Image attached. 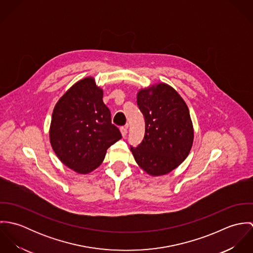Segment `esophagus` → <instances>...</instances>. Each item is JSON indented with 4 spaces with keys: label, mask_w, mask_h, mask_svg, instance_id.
I'll return each instance as SVG.
<instances>
[{
    "label": "esophagus",
    "mask_w": 253,
    "mask_h": 253,
    "mask_svg": "<svg viewBox=\"0 0 253 253\" xmlns=\"http://www.w3.org/2000/svg\"><path fill=\"white\" fill-rule=\"evenodd\" d=\"M120 130H121L122 136H123V137H126V134H127V126H123V127L120 128Z\"/></svg>",
    "instance_id": "obj_1"
}]
</instances>
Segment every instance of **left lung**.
<instances>
[{"instance_id": "8db88e82", "label": "left lung", "mask_w": 253, "mask_h": 253, "mask_svg": "<svg viewBox=\"0 0 253 253\" xmlns=\"http://www.w3.org/2000/svg\"><path fill=\"white\" fill-rule=\"evenodd\" d=\"M145 119V134L138 147H130L136 164L151 176H162L178 168L194 142L189 108L180 94L166 83L137 92Z\"/></svg>"}]
</instances>
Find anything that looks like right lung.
Listing matches in <instances>:
<instances>
[{
  "mask_svg": "<svg viewBox=\"0 0 253 253\" xmlns=\"http://www.w3.org/2000/svg\"><path fill=\"white\" fill-rule=\"evenodd\" d=\"M102 98L95 79L85 77L67 89L52 112L50 145L59 161L80 174L96 169L109 147L122 138Z\"/></svg>",
  "mask_w": 253,
  "mask_h": 253,
  "instance_id": "right-lung-1",
  "label": "right lung"
}]
</instances>
